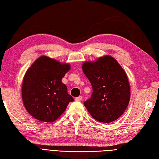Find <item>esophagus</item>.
<instances>
[{"instance_id":"esophagus-1","label":"esophagus","mask_w":159,"mask_h":159,"mask_svg":"<svg viewBox=\"0 0 159 159\" xmlns=\"http://www.w3.org/2000/svg\"><path fill=\"white\" fill-rule=\"evenodd\" d=\"M82 99H83L82 96H79V97H77V98H75V100H76V101H81V100H82Z\"/></svg>"}]
</instances>
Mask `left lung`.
<instances>
[{
    "label": "left lung",
    "instance_id": "left-lung-1",
    "mask_svg": "<svg viewBox=\"0 0 159 159\" xmlns=\"http://www.w3.org/2000/svg\"><path fill=\"white\" fill-rule=\"evenodd\" d=\"M82 70L93 87L91 98L84 103L90 115L102 123L116 120L130 99V87L124 69L114 57L104 56L84 61Z\"/></svg>",
    "mask_w": 159,
    "mask_h": 159
}]
</instances>
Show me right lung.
Wrapping results in <instances>:
<instances>
[{"instance_id": "obj_1", "label": "right lung", "mask_w": 159, "mask_h": 159, "mask_svg": "<svg viewBox=\"0 0 159 159\" xmlns=\"http://www.w3.org/2000/svg\"><path fill=\"white\" fill-rule=\"evenodd\" d=\"M70 69L46 56L39 57L25 74L22 99L25 109L34 118L43 122H53L65 111L73 98L67 93L61 79Z\"/></svg>"}]
</instances>
